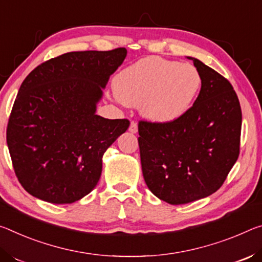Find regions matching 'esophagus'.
Returning a JSON list of instances; mask_svg holds the SVG:
<instances>
[{
    "instance_id": "esophagus-1",
    "label": "esophagus",
    "mask_w": 262,
    "mask_h": 262,
    "mask_svg": "<svg viewBox=\"0 0 262 262\" xmlns=\"http://www.w3.org/2000/svg\"><path fill=\"white\" fill-rule=\"evenodd\" d=\"M128 131H130L131 134H137V131H138V125H137L136 122H131L130 126H128Z\"/></svg>"
}]
</instances>
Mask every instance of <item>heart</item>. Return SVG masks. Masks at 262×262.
<instances>
[{"instance_id": "b5f03b06", "label": "heart", "mask_w": 262, "mask_h": 262, "mask_svg": "<svg viewBox=\"0 0 262 262\" xmlns=\"http://www.w3.org/2000/svg\"><path fill=\"white\" fill-rule=\"evenodd\" d=\"M201 84L200 72L190 63L149 57L119 73L114 87L117 100L139 106L148 122L169 124L190 110Z\"/></svg>"}]
</instances>
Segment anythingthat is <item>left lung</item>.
<instances>
[{"label":"left lung","mask_w":262,"mask_h":262,"mask_svg":"<svg viewBox=\"0 0 262 262\" xmlns=\"http://www.w3.org/2000/svg\"><path fill=\"white\" fill-rule=\"evenodd\" d=\"M202 78L188 113L169 124L140 122L141 169L148 189L169 204L204 199L224 183L239 156L242 109L228 80L187 57Z\"/></svg>","instance_id":"1"}]
</instances>
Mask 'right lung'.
<instances>
[{
  "label": "right lung",
  "mask_w": 262,
  "mask_h": 262,
  "mask_svg": "<svg viewBox=\"0 0 262 262\" xmlns=\"http://www.w3.org/2000/svg\"><path fill=\"white\" fill-rule=\"evenodd\" d=\"M126 49L70 52L34 68L17 95L7 128L16 177L30 195L68 204L88 195L103 154L127 130V119L96 115Z\"/></svg>",
  "instance_id": "right-lung-1"
}]
</instances>
